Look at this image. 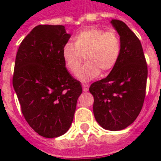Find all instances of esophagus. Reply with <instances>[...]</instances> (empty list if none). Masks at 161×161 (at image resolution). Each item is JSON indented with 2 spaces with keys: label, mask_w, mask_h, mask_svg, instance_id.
<instances>
[{
  "label": "esophagus",
  "mask_w": 161,
  "mask_h": 161,
  "mask_svg": "<svg viewBox=\"0 0 161 161\" xmlns=\"http://www.w3.org/2000/svg\"><path fill=\"white\" fill-rule=\"evenodd\" d=\"M82 87H83V91H89V85H88V84H83Z\"/></svg>",
  "instance_id": "34e87169"
}]
</instances>
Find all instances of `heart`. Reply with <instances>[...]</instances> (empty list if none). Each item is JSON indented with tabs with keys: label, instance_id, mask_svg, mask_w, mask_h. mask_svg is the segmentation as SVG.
<instances>
[{
	"label": "heart",
	"instance_id": "obj_1",
	"mask_svg": "<svg viewBox=\"0 0 161 161\" xmlns=\"http://www.w3.org/2000/svg\"><path fill=\"white\" fill-rule=\"evenodd\" d=\"M121 45L118 34L114 31H107L92 26L83 30L72 38V44L68 43L62 51L65 66L73 75H77L83 61L87 60L78 74L83 82L110 72L118 62Z\"/></svg>",
	"mask_w": 161,
	"mask_h": 161
}]
</instances>
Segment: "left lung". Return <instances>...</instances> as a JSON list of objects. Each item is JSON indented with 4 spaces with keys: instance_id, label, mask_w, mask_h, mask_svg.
Segmentation results:
<instances>
[{
    "instance_id": "obj_1",
    "label": "left lung",
    "mask_w": 161,
    "mask_h": 161,
    "mask_svg": "<svg viewBox=\"0 0 161 161\" xmlns=\"http://www.w3.org/2000/svg\"><path fill=\"white\" fill-rule=\"evenodd\" d=\"M121 51L115 68L107 77L91 84L93 113L102 128L111 131L132 124L142 110L146 96L147 66L142 44L124 22L112 19Z\"/></svg>"
}]
</instances>
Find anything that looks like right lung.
<instances>
[{
	"instance_id": "obj_1",
	"label": "right lung",
	"mask_w": 161,
	"mask_h": 161,
	"mask_svg": "<svg viewBox=\"0 0 161 161\" xmlns=\"http://www.w3.org/2000/svg\"><path fill=\"white\" fill-rule=\"evenodd\" d=\"M70 38L64 26L40 25L16 54L13 86L21 112L30 127L46 138L68 131L82 93L80 82L68 72L62 56Z\"/></svg>"
}]
</instances>
